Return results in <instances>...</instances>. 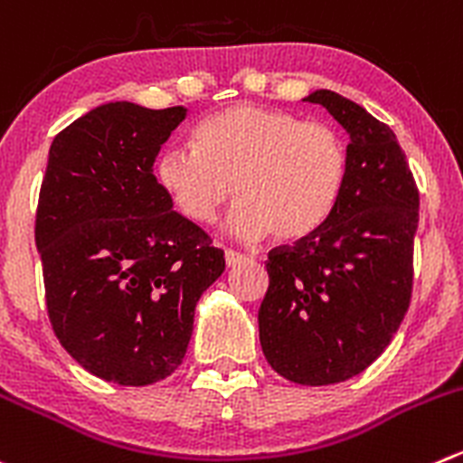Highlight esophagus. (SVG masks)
Returning <instances> with one entry per match:
<instances>
[{"instance_id":"esophagus-1","label":"esophagus","mask_w":463,"mask_h":463,"mask_svg":"<svg viewBox=\"0 0 463 463\" xmlns=\"http://www.w3.org/2000/svg\"><path fill=\"white\" fill-rule=\"evenodd\" d=\"M223 258H226V264L228 267H235V264H241L246 260L244 253H240V250H232L228 249L226 253H223Z\"/></svg>"}]
</instances>
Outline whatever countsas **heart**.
Wrapping results in <instances>:
<instances>
[{
  "mask_svg": "<svg viewBox=\"0 0 463 463\" xmlns=\"http://www.w3.org/2000/svg\"><path fill=\"white\" fill-rule=\"evenodd\" d=\"M190 149H167L156 178L174 208L208 226L232 194L231 228L241 240L312 235L348 178V145L336 127L282 108L235 103L196 124Z\"/></svg>",
  "mask_w": 463,
  "mask_h": 463,
  "instance_id": "heart-1",
  "label": "heart"
}]
</instances>
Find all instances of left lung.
Returning a JSON list of instances; mask_svg holds the SVG:
<instances>
[{
  "mask_svg": "<svg viewBox=\"0 0 463 463\" xmlns=\"http://www.w3.org/2000/svg\"><path fill=\"white\" fill-rule=\"evenodd\" d=\"M305 101L321 103L351 136L348 178L312 235L269 250L258 323L271 369L321 387L369 369L405 318L419 187L387 124L330 90Z\"/></svg>",
  "mask_w": 463,
  "mask_h": 463,
  "instance_id": "obj_1",
  "label": "left lung"
}]
</instances>
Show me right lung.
Segmentation results:
<instances>
[{"instance_id":"1","label":"right lung","mask_w":463,"mask_h":463,"mask_svg":"<svg viewBox=\"0 0 463 463\" xmlns=\"http://www.w3.org/2000/svg\"><path fill=\"white\" fill-rule=\"evenodd\" d=\"M187 108L115 101L62 128L49 149L35 246L53 332L97 378L165 380L183 362L201 294L226 269L203 228L172 210L154 176Z\"/></svg>"}]
</instances>
